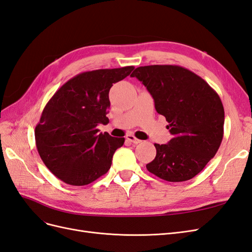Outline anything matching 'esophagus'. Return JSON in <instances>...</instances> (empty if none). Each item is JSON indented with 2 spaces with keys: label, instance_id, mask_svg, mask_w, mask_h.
<instances>
[{
  "label": "esophagus",
  "instance_id": "obj_1",
  "mask_svg": "<svg viewBox=\"0 0 252 252\" xmlns=\"http://www.w3.org/2000/svg\"><path fill=\"white\" fill-rule=\"evenodd\" d=\"M126 139H127V141L131 142V143H133V144H139V143H141V140L136 139L135 136H134L132 133H128V134H126Z\"/></svg>",
  "mask_w": 252,
  "mask_h": 252
}]
</instances>
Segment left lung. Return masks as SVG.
Wrapping results in <instances>:
<instances>
[{
    "instance_id": "1",
    "label": "left lung",
    "mask_w": 252,
    "mask_h": 252,
    "mask_svg": "<svg viewBox=\"0 0 252 252\" xmlns=\"http://www.w3.org/2000/svg\"><path fill=\"white\" fill-rule=\"evenodd\" d=\"M130 77L147 88L172 134L167 144H155L157 156L147 170L168 182L192 179L223 140L225 113L219 94L199 75L177 65L138 67Z\"/></svg>"
}]
</instances>
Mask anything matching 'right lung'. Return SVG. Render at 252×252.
<instances>
[{
  "label": "right lung",
  "instance_id": "right-lung-1",
  "mask_svg": "<svg viewBox=\"0 0 252 252\" xmlns=\"http://www.w3.org/2000/svg\"><path fill=\"white\" fill-rule=\"evenodd\" d=\"M134 69L126 66L82 72L67 81L48 101L34 130L35 145L47 168L72 186L94 182L110 169L124 138L98 132L107 124L109 90Z\"/></svg>",
  "mask_w": 252,
  "mask_h": 252
}]
</instances>
